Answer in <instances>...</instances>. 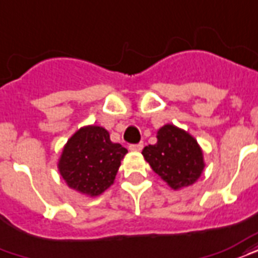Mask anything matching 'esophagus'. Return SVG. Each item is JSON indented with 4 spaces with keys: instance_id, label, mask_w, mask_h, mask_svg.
I'll use <instances>...</instances> for the list:
<instances>
[{
    "instance_id": "34e87169",
    "label": "esophagus",
    "mask_w": 258,
    "mask_h": 258,
    "mask_svg": "<svg viewBox=\"0 0 258 258\" xmlns=\"http://www.w3.org/2000/svg\"><path fill=\"white\" fill-rule=\"evenodd\" d=\"M142 149H144V144L130 145V150H133V152H141Z\"/></svg>"
}]
</instances>
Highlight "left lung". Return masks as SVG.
<instances>
[{
    "mask_svg": "<svg viewBox=\"0 0 258 258\" xmlns=\"http://www.w3.org/2000/svg\"><path fill=\"white\" fill-rule=\"evenodd\" d=\"M142 154L154 172L173 190L197 182L205 167L197 141L173 124H165L158 130L157 142L145 146Z\"/></svg>",
    "mask_w": 258,
    "mask_h": 258,
    "instance_id": "8db88e82",
    "label": "left lung"
}]
</instances>
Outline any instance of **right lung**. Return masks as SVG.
<instances>
[{"label": "right lung", "instance_id": "right-lung-1", "mask_svg": "<svg viewBox=\"0 0 258 258\" xmlns=\"http://www.w3.org/2000/svg\"><path fill=\"white\" fill-rule=\"evenodd\" d=\"M127 149L113 144L100 125L78 130L66 144L58 160V171L71 188L97 197L113 184Z\"/></svg>", "mask_w": 258, "mask_h": 258}]
</instances>
